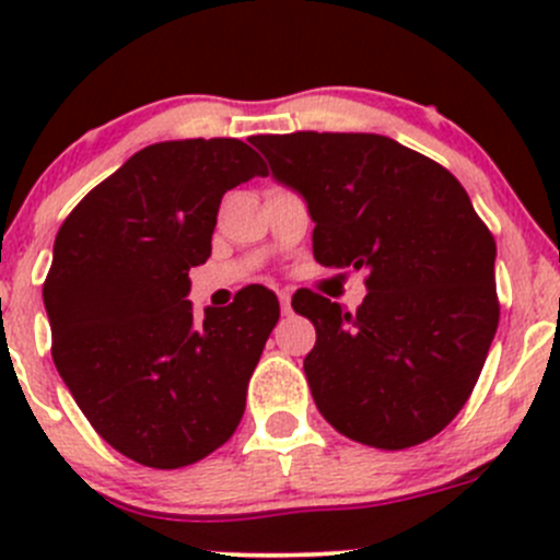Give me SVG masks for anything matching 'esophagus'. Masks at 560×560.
I'll return each mask as SVG.
<instances>
[{"label":"esophagus","mask_w":560,"mask_h":560,"mask_svg":"<svg viewBox=\"0 0 560 560\" xmlns=\"http://www.w3.org/2000/svg\"><path fill=\"white\" fill-rule=\"evenodd\" d=\"M279 303H281V314H290L292 312V303H290V292H287V290H281L279 292Z\"/></svg>","instance_id":"1"}]
</instances>
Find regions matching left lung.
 I'll use <instances>...</instances> for the list:
<instances>
[{
  "label": "left lung",
  "instance_id": "obj_1",
  "mask_svg": "<svg viewBox=\"0 0 560 560\" xmlns=\"http://www.w3.org/2000/svg\"><path fill=\"white\" fill-rule=\"evenodd\" d=\"M252 145L306 197L316 262L365 270L358 312L292 298L316 327L303 360L316 409L376 450L433 439L477 385L501 314L495 241L466 189L385 135H254Z\"/></svg>",
  "mask_w": 560,
  "mask_h": 560
}]
</instances>
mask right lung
Returning <instances> with one entry per match:
<instances>
[{
	"label": "right lung",
	"mask_w": 560,
	"mask_h": 560,
	"mask_svg": "<svg viewBox=\"0 0 560 560\" xmlns=\"http://www.w3.org/2000/svg\"><path fill=\"white\" fill-rule=\"evenodd\" d=\"M265 173L235 138L145 145L56 233L43 284L56 371L94 431L140 466H191L244 417L279 301L252 284L197 322L184 298L189 268L211 257L224 191Z\"/></svg>",
	"instance_id": "1"
}]
</instances>
